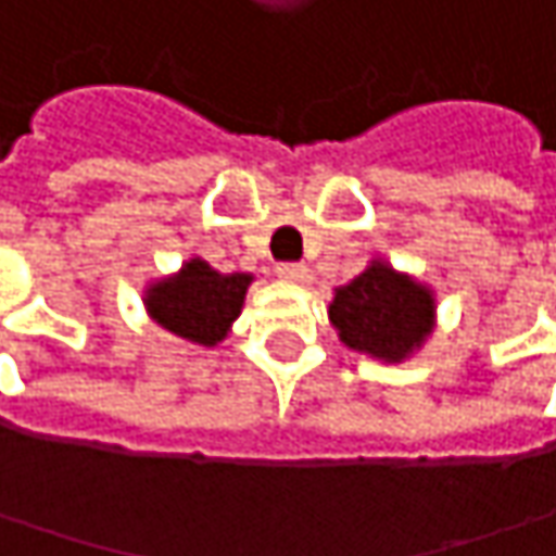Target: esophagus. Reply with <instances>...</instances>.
<instances>
[{
    "instance_id": "esophagus-1",
    "label": "esophagus",
    "mask_w": 556,
    "mask_h": 556,
    "mask_svg": "<svg viewBox=\"0 0 556 556\" xmlns=\"http://www.w3.org/2000/svg\"><path fill=\"white\" fill-rule=\"evenodd\" d=\"M277 274L282 279H289V282H302L305 274H308V267H305V264H292V261H286V264H277Z\"/></svg>"
}]
</instances>
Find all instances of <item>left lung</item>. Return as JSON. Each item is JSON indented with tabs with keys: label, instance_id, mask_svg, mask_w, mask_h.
<instances>
[{
	"label": "left lung",
	"instance_id": "1",
	"mask_svg": "<svg viewBox=\"0 0 556 556\" xmlns=\"http://www.w3.org/2000/svg\"><path fill=\"white\" fill-rule=\"evenodd\" d=\"M328 318L350 350L401 363L435 328V299L429 286L372 261L359 277L333 289Z\"/></svg>",
	"mask_w": 556,
	"mask_h": 556
}]
</instances>
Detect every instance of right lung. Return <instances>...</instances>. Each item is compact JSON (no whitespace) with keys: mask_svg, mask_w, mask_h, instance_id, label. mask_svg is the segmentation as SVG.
I'll use <instances>...</instances> for the list:
<instances>
[{"mask_svg":"<svg viewBox=\"0 0 556 556\" xmlns=\"http://www.w3.org/2000/svg\"><path fill=\"white\" fill-rule=\"evenodd\" d=\"M251 274H219L206 261L190 257L175 277L146 289V312L155 325L180 340L216 346L241 315Z\"/></svg>","mask_w":556,"mask_h":556,"instance_id":"obj_1","label":"right lung"}]
</instances>
